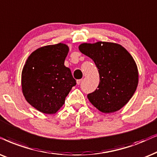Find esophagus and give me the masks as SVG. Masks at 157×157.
Instances as JSON below:
<instances>
[{"instance_id": "34e87169", "label": "esophagus", "mask_w": 157, "mask_h": 157, "mask_svg": "<svg viewBox=\"0 0 157 157\" xmlns=\"http://www.w3.org/2000/svg\"><path fill=\"white\" fill-rule=\"evenodd\" d=\"M81 83V79H79V80H77V81H76V83H77V84H78V85L80 84Z\"/></svg>"}]
</instances>
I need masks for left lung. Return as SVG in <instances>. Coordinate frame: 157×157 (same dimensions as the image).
Here are the masks:
<instances>
[{
  "mask_svg": "<svg viewBox=\"0 0 157 157\" xmlns=\"http://www.w3.org/2000/svg\"><path fill=\"white\" fill-rule=\"evenodd\" d=\"M78 49L92 59L99 71V86L87 95L89 101L103 113L118 111L138 86V71L133 58L125 48L114 42L82 43Z\"/></svg>",
  "mask_w": 157,
  "mask_h": 157,
  "instance_id": "left-lung-1",
  "label": "left lung"
}]
</instances>
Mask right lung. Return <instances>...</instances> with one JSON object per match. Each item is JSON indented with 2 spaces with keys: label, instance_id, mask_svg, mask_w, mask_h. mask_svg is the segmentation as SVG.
<instances>
[{
  "label": "right lung",
  "instance_id": "obj_1",
  "mask_svg": "<svg viewBox=\"0 0 157 157\" xmlns=\"http://www.w3.org/2000/svg\"><path fill=\"white\" fill-rule=\"evenodd\" d=\"M69 48L63 43L36 49L26 60L21 73V88L26 100L42 113L55 114L76 84L64 66Z\"/></svg>",
  "mask_w": 157,
  "mask_h": 157
}]
</instances>
